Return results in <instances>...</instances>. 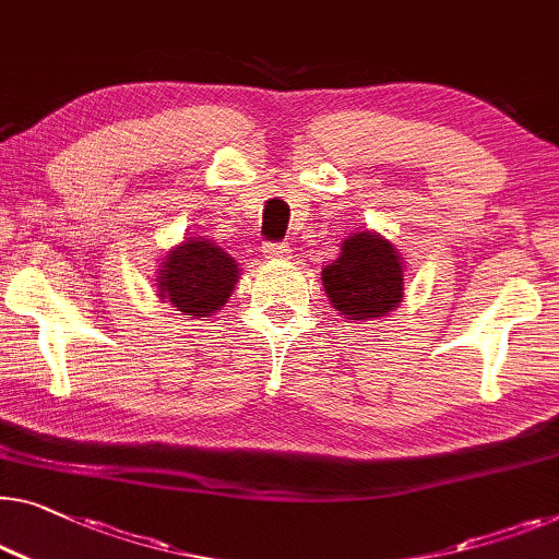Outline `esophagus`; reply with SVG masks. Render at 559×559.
Instances as JSON below:
<instances>
[{"label":"esophagus","mask_w":559,"mask_h":559,"mask_svg":"<svg viewBox=\"0 0 559 559\" xmlns=\"http://www.w3.org/2000/svg\"><path fill=\"white\" fill-rule=\"evenodd\" d=\"M263 255L271 258V261H278V258L288 255V246L286 243H263Z\"/></svg>","instance_id":"34e87169"}]
</instances>
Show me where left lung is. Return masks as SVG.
Instances as JSON below:
<instances>
[{"mask_svg": "<svg viewBox=\"0 0 559 559\" xmlns=\"http://www.w3.org/2000/svg\"><path fill=\"white\" fill-rule=\"evenodd\" d=\"M321 281L331 304L352 321L386 316L404 296L402 258L389 240L371 233L348 236Z\"/></svg>", "mask_w": 559, "mask_h": 559, "instance_id": "obj_1", "label": "left lung"}]
</instances>
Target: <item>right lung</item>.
<instances>
[{
    "label": "right lung",
    "instance_id": "1",
    "mask_svg": "<svg viewBox=\"0 0 559 559\" xmlns=\"http://www.w3.org/2000/svg\"><path fill=\"white\" fill-rule=\"evenodd\" d=\"M236 281L238 265L221 246L205 238H188L163 261L157 296L168 298L188 319H207L228 301Z\"/></svg>",
    "mask_w": 559,
    "mask_h": 559
}]
</instances>
